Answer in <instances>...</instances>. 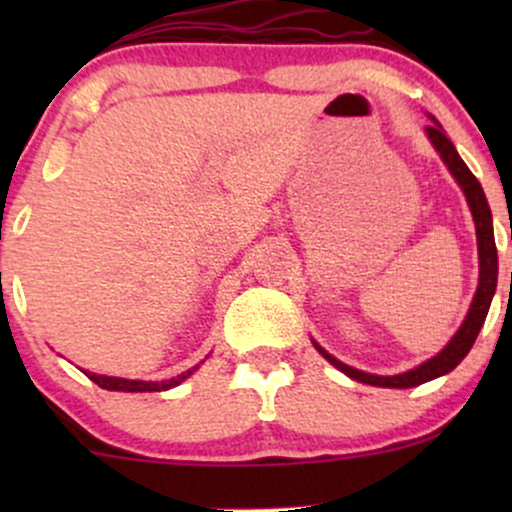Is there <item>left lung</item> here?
Instances as JSON below:
<instances>
[{
    "label": "left lung",
    "mask_w": 512,
    "mask_h": 512,
    "mask_svg": "<svg viewBox=\"0 0 512 512\" xmlns=\"http://www.w3.org/2000/svg\"><path fill=\"white\" fill-rule=\"evenodd\" d=\"M428 117L433 120V125L426 127L428 139H431L433 149L438 151L440 158H443V163L448 166L452 178H455L457 185L462 187L464 197H467L469 211H472V216H474V226H477V248H479V286H477V293H474V298H472V305H469L467 315H464L460 330L452 334L450 342L445 344L436 356H431L428 361L407 370V373H399V375L366 373V370L346 366V363L339 361V358L327 354L320 344L313 342L315 349L320 351V354L325 356L334 368H339L344 375L358 380V383L375 385V387H399V390H404V387H416V385L428 383V380H436V378H440V375L450 373L455 366H460L462 358L469 354L472 344L477 342V334L481 330V325H484L486 315H489L493 293H496L498 252H496V240H493V219H491L489 202H486V195H484V190H481L479 180L474 178L472 170L467 168V163H464L460 154H457L455 144L445 137L440 122L433 115H428Z\"/></svg>",
    "instance_id": "8db88e82"
}]
</instances>
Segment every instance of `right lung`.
I'll return each instance as SVG.
<instances>
[{
  "label": "right lung",
  "instance_id": "add662e5",
  "mask_svg": "<svg viewBox=\"0 0 512 512\" xmlns=\"http://www.w3.org/2000/svg\"><path fill=\"white\" fill-rule=\"evenodd\" d=\"M199 366L185 370V373L175 375V378L170 380H129V378H113V375H98V373H91V370H84L88 378L93 380L98 387H103V390H110V392H163V390H170V387H178L182 380L190 378L192 373H195Z\"/></svg>",
  "mask_w": 512,
  "mask_h": 512
}]
</instances>
